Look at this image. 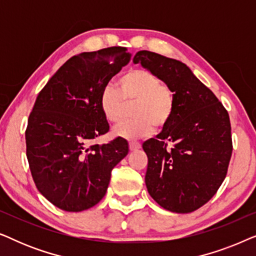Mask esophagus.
<instances>
[{"instance_id":"34e87169","label":"esophagus","mask_w":256,"mask_h":256,"mask_svg":"<svg viewBox=\"0 0 256 256\" xmlns=\"http://www.w3.org/2000/svg\"><path fill=\"white\" fill-rule=\"evenodd\" d=\"M141 148V143L138 141H130L129 142V149L132 150V152H134V150H138Z\"/></svg>"}]
</instances>
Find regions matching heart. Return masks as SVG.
<instances>
[{"instance_id":"obj_1","label":"heart","mask_w":256,"mask_h":256,"mask_svg":"<svg viewBox=\"0 0 256 256\" xmlns=\"http://www.w3.org/2000/svg\"><path fill=\"white\" fill-rule=\"evenodd\" d=\"M134 120L122 122L115 127L114 134L135 140L154 130L155 124L163 127L174 114V98L170 87L162 82L155 73L142 68H132L118 80V90L108 85L101 93L100 108L104 118L118 124L124 118L128 104L135 102Z\"/></svg>"}]
</instances>
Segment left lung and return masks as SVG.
<instances>
[{"label": "left lung", "mask_w": 256, "mask_h": 256, "mask_svg": "<svg viewBox=\"0 0 256 256\" xmlns=\"http://www.w3.org/2000/svg\"><path fill=\"white\" fill-rule=\"evenodd\" d=\"M132 62L160 76L174 98L170 121L142 146L148 156L146 188L168 211L194 212L216 194L227 174L233 150L230 115L184 62L146 50Z\"/></svg>", "instance_id": "1"}]
</instances>
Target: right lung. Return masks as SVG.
I'll return each mask as SVG.
<instances>
[{
  "label": "right lung",
  "instance_id": "right-lung-1",
  "mask_svg": "<svg viewBox=\"0 0 256 256\" xmlns=\"http://www.w3.org/2000/svg\"><path fill=\"white\" fill-rule=\"evenodd\" d=\"M129 60L122 46L82 52L60 66L38 94L26 130L28 162L38 191L64 211L96 205L113 168L128 154L122 138L107 144L90 141L110 130L101 93Z\"/></svg>",
  "mask_w": 256,
  "mask_h": 256
}]
</instances>
